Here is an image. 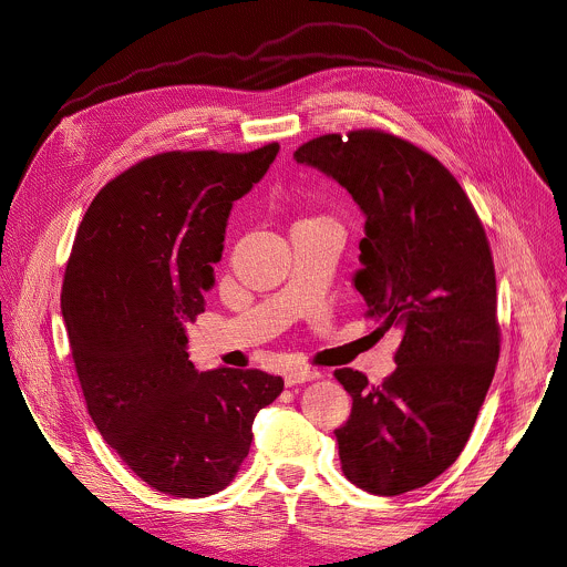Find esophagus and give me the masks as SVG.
I'll return each instance as SVG.
<instances>
[{"label": "esophagus", "mask_w": 567, "mask_h": 567, "mask_svg": "<svg viewBox=\"0 0 567 567\" xmlns=\"http://www.w3.org/2000/svg\"><path fill=\"white\" fill-rule=\"evenodd\" d=\"M320 377V372L316 370H301V368H290L284 372V381L286 385H297V383H307V381H316Z\"/></svg>", "instance_id": "obj_1"}]
</instances>
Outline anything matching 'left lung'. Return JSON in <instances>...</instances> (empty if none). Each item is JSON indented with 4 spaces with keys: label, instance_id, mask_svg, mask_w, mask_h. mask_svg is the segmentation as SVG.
<instances>
[{
    "label": "left lung",
    "instance_id": "obj_1",
    "mask_svg": "<svg viewBox=\"0 0 567 567\" xmlns=\"http://www.w3.org/2000/svg\"><path fill=\"white\" fill-rule=\"evenodd\" d=\"M295 161L359 204L365 238L352 284L368 318L404 331L383 383L336 370L352 395L350 417L333 431L342 472L372 495L422 488L463 452L499 359L486 231L450 169L402 138L329 134Z\"/></svg>",
    "mask_w": 567,
    "mask_h": 567
}]
</instances>
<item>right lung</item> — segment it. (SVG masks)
<instances>
[{
  "label": "right lung",
  "mask_w": 567,
  "mask_h": 567,
  "mask_svg": "<svg viewBox=\"0 0 567 567\" xmlns=\"http://www.w3.org/2000/svg\"><path fill=\"white\" fill-rule=\"evenodd\" d=\"M279 145L249 154L169 152L106 184L85 210L61 311L89 413L154 491L208 497L249 454L251 424L284 379L188 361L234 202L266 177Z\"/></svg>",
  "instance_id": "add662e5"
}]
</instances>
